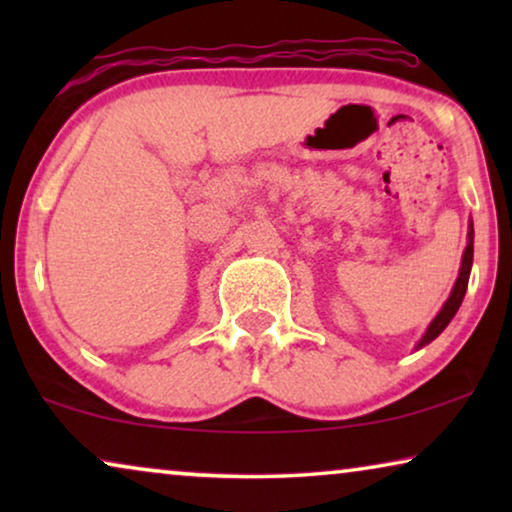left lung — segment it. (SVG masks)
I'll return each instance as SVG.
<instances>
[{"label":"left lung","mask_w":512,"mask_h":512,"mask_svg":"<svg viewBox=\"0 0 512 512\" xmlns=\"http://www.w3.org/2000/svg\"><path fill=\"white\" fill-rule=\"evenodd\" d=\"M471 265H473V223H471V226H468V244H466L464 256H461V268H459L457 282H454V289H452V293H450V298L445 300L443 310H440V312L436 314V319H433L431 326L426 328L424 338L417 342V349L424 347V345H429L431 340H436L438 335L445 331L447 324H450L454 314H457L461 300H464V296H466L468 277H471Z\"/></svg>","instance_id":"obj_1"}]
</instances>
